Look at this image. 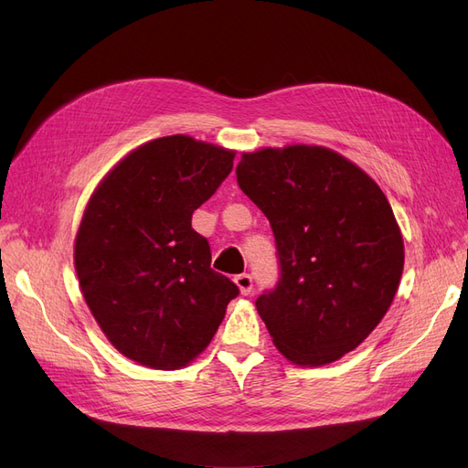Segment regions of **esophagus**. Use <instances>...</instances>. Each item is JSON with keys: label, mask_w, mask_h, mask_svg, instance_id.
<instances>
[{"label": "esophagus", "mask_w": 468, "mask_h": 468, "mask_svg": "<svg viewBox=\"0 0 468 468\" xmlns=\"http://www.w3.org/2000/svg\"><path fill=\"white\" fill-rule=\"evenodd\" d=\"M234 282L238 284V288H239V292L244 294V296H248L251 290H253V279H251V275H248V272H244V275H238L236 279H234Z\"/></svg>", "instance_id": "1"}]
</instances>
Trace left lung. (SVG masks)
<instances>
[{
    "mask_svg": "<svg viewBox=\"0 0 468 468\" xmlns=\"http://www.w3.org/2000/svg\"><path fill=\"white\" fill-rule=\"evenodd\" d=\"M236 176L275 234L281 277L255 300L272 343L298 366L345 356L388 314L405 265L385 193L315 144L244 153Z\"/></svg>",
    "mask_w": 468,
    "mask_h": 468,
    "instance_id": "left-lung-1",
    "label": "left lung"
}]
</instances>
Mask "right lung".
Returning a JSON list of instances; mask_svg holds the SVG:
<instances>
[{
	"mask_svg": "<svg viewBox=\"0 0 468 468\" xmlns=\"http://www.w3.org/2000/svg\"><path fill=\"white\" fill-rule=\"evenodd\" d=\"M234 154L187 135L149 141L108 172L85 208L75 238L80 290L108 341L137 364L187 366L239 294L191 229Z\"/></svg>",
	"mask_w": 468,
	"mask_h": 468,
	"instance_id": "1",
	"label": "right lung"
}]
</instances>
